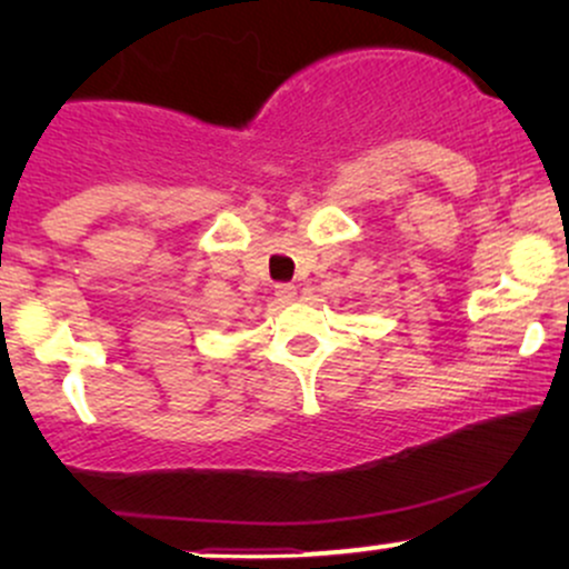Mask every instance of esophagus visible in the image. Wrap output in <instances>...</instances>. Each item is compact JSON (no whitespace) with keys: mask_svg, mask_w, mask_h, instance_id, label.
<instances>
[{"mask_svg":"<svg viewBox=\"0 0 569 569\" xmlns=\"http://www.w3.org/2000/svg\"><path fill=\"white\" fill-rule=\"evenodd\" d=\"M276 297L280 299V302H291V299L297 297V286H293V283H278L276 286Z\"/></svg>","mask_w":569,"mask_h":569,"instance_id":"esophagus-1","label":"esophagus"}]
</instances>
